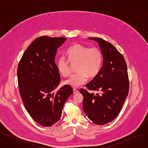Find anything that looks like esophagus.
I'll return each mask as SVG.
<instances>
[{
	"label": "esophagus",
	"instance_id": "1",
	"mask_svg": "<svg viewBox=\"0 0 148 148\" xmlns=\"http://www.w3.org/2000/svg\"><path fill=\"white\" fill-rule=\"evenodd\" d=\"M73 93H75V94L79 92V90H77V89H75V88H73Z\"/></svg>",
	"mask_w": 148,
	"mask_h": 148
}]
</instances>
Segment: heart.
Returning a JSON list of instances; mask_svg holds the SVG:
<instances>
[{"label":"heart","instance_id":"b5f03b06","mask_svg":"<svg viewBox=\"0 0 148 148\" xmlns=\"http://www.w3.org/2000/svg\"><path fill=\"white\" fill-rule=\"evenodd\" d=\"M68 60L64 57L58 62V68L64 77H68L71 73V65L77 63V73L72 75L65 82V84L79 87L84 84L88 79L93 78L99 73L102 64V54L96 47L89 48L80 44H75L66 51Z\"/></svg>","mask_w":148,"mask_h":148}]
</instances>
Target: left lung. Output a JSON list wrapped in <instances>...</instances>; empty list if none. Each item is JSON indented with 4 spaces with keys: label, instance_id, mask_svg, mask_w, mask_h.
<instances>
[{
    "label": "left lung",
    "instance_id": "8db88e82",
    "mask_svg": "<svg viewBox=\"0 0 148 148\" xmlns=\"http://www.w3.org/2000/svg\"><path fill=\"white\" fill-rule=\"evenodd\" d=\"M99 43L103 63L99 73L80 89L85 114L95 124L103 125L113 121L120 113L129 93L127 65L123 55L110 42L99 38H89Z\"/></svg>",
    "mask_w": 148,
    "mask_h": 148
}]
</instances>
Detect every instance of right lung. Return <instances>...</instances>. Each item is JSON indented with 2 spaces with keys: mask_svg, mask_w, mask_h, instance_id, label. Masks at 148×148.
Segmentation results:
<instances>
[{
  "mask_svg": "<svg viewBox=\"0 0 148 148\" xmlns=\"http://www.w3.org/2000/svg\"><path fill=\"white\" fill-rule=\"evenodd\" d=\"M66 40L47 36L36 38L27 48L18 64L21 100L31 117L44 127L52 126L60 119L64 104L73 93L69 85L54 92L60 82L55 57Z\"/></svg>",
  "mask_w": 148,
  "mask_h": 148,
  "instance_id": "obj_1",
  "label": "right lung"
}]
</instances>
